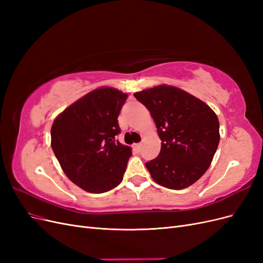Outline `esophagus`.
Returning <instances> with one entry per match:
<instances>
[{
	"label": "esophagus",
	"instance_id": "obj_1",
	"mask_svg": "<svg viewBox=\"0 0 263 263\" xmlns=\"http://www.w3.org/2000/svg\"><path fill=\"white\" fill-rule=\"evenodd\" d=\"M134 148L136 149L137 151H139V150L141 149V144H135V145H134Z\"/></svg>",
	"mask_w": 263,
	"mask_h": 263
}]
</instances>
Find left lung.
Listing matches in <instances>:
<instances>
[{
    "instance_id": "left-lung-1",
    "label": "left lung",
    "mask_w": 263,
    "mask_h": 263,
    "mask_svg": "<svg viewBox=\"0 0 263 263\" xmlns=\"http://www.w3.org/2000/svg\"><path fill=\"white\" fill-rule=\"evenodd\" d=\"M151 114L161 139L160 154L146 166L155 182L171 190L192 185L209 169L219 144L214 110L190 93L158 85L134 94Z\"/></svg>"
}]
</instances>
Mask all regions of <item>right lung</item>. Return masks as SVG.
<instances>
[{
  "label": "right lung",
  "mask_w": 263,
  "mask_h": 263,
  "mask_svg": "<svg viewBox=\"0 0 263 263\" xmlns=\"http://www.w3.org/2000/svg\"><path fill=\"white\" fill-rule=\"evenodd\" d=\"M127 94L100 87L57 116L51 127V148L66 176L90 193H104L123 180L132 148L116 139L117 117Z\"/></svg>",
  "instance_id": "1"
}]
</instances>
